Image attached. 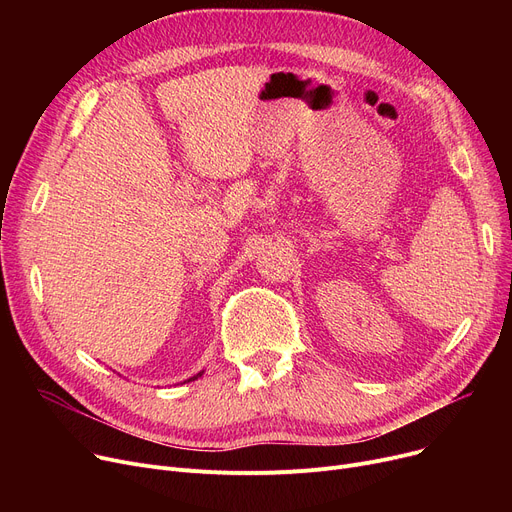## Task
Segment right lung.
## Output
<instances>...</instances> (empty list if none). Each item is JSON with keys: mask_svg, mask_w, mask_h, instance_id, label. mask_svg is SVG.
I'll list each match as a JSON object with an SVG mask.
<instances>
[{"mask_svg": "<svg viewBox=\"0 0 512 512\" xmlns=\"http://www.w3.org/2000/svg\"><path fill=\"white\" fill-rule=\"evenodd\" d=\"M201 375V373H199ZM199 375H197V378H199ZM197 378H191V380H197Z\"/></svg>", "mask_w": 512, "mask_h": 512, "instance_id": "add662e5", "label": "right lung"}]
</instances>
